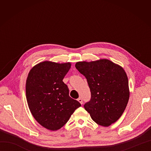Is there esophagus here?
<instances>
[{"label": "esophagus", "instance_id": "obj_1", "mask_svg": "<svg viewBox=\"0 0 151 151\" xmlns=\"http://www.w3.org/2000/svg\"><path fill=\"white\" fill-rule=\"evenodd\" d=\"M78 101L80 102V103H81V104H83V100H82V98H79V99H78Z\"/></svg>", "mask_w": 151, "mask_h": 151}]
</instances>
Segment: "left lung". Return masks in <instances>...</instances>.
I'll use <instances>...</instances> for the list:
<instances>
[{"mask_svg":"<svg viewBox=\"0 0 151 151\" xmlns=\"http://www.w3.org/2000/svg\"><path fill=\"white\" fill-rule=\"evenodd\" d=\"M78 71L87 79L91 99L84 107L96 123L108 127L117 121L127 107L130 96L129 81L120 65L107 59L78 62Z\"/></svg>","mask_w":151,"mask_h":151,"instance_id":"left-lung-1","label":"left lung"}]
</instances>
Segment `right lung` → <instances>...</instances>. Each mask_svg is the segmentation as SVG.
I'll return each instance as SVG.
<instances>
[{
  "label": "right lung",
  "mask_w": 151,
  "mask_h": 151,
  "mask_svg": "<svg viewBox=\"0 0 151 151\" xmlns=\"http://www.w3.org/2000/svg\"><path fill=\"white\" fill-rule=\"evenodd\" d=\"M70 62L45 61L34 66L26 82L27 103L38 123L47 129H61L81 104L70 98L63 79L70 68Z\"/></svg>",
  "instance_id": "add662e5"
}]
</instances>
